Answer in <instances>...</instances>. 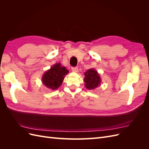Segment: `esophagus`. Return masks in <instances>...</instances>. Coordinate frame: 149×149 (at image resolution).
Wrapping results in <instances>:
<instances>
[{"label":"esophagus","instance_id":"obj_1","mask_svg":"<svg viewBox=\"0 0 149 149\" xmlns=\"http://www.w3.org/2000/svg\"><path fill=\"white\" fill-rule=\"evenodd\" d=\"M71 70L73 72H74V73H77V72H78V68H76V67H73L72 68H71Z\"/></svg>","mask_w":149,"mask_h":149}]
</instances>
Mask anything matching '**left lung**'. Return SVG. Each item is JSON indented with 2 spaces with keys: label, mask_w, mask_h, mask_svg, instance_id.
<instances>
[{
  "label": "left lung",
  "mask_w": 149,
  "mask_h": 149,
  "mask_svg": "<svg viewBox=\"0 0 149 149\" xmlns=\"http://www.w3.org/2000/svg\"><path fill=\"white\" fill-rule=\"evenodd\" d=\"M84 86L89 90H93L101 86V79L97 71L93 68L89 69L84 73Z\"/></svg>",
  "instance_id": "1"
}]
</instances>
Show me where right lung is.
<instances>
[{
	"mask_svg": "<svg viewBox=\"0 0 149 149\" xmlns=\"http://www.w3.org/2000/svg\"><path fill=\"white\" fill-rule=\"evenodd\" d=\"M68 72L65 66H61L60 63H58L45 72L42 78V83L51 90L57 89L61 85Z\"/></svg>",
	"mask_w": 149,
	"mask_h": 149,
	"instance_id": "obj_1",
	"label": "right lung"
}]
</instances>
